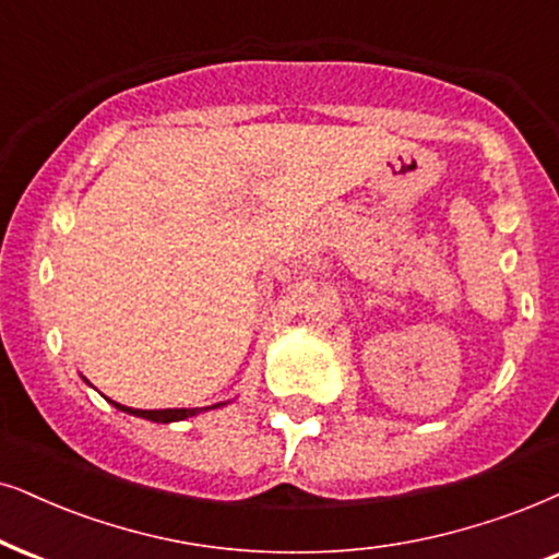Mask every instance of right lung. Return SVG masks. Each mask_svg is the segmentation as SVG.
Segmentation results:
<instances>
[{"mask_svg": "<svg viewBox=\"0 0 559 559\" xmlns=\"http://www.w3.org/2000/svg\"><path fill=\"white\" fill-rule=\"evenodd\" d=\"M112 402V400H110ZM118 409H123V413H131V415H139V418H146V420H154V423H173V420H186L190 415L198 413V407H178V409H133V407H123L118 405V402H112ZM218 407V405H214Z\"/></svg>", "mask_w": 559, "mask_h": 559, "instance_id": "right-lung-1", "label": "right lung"}]
</instances>
